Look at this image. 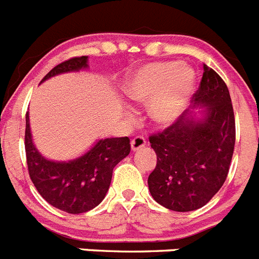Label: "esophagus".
Masks as SVG:
<instances>
[{
    "mask_svg": "<svg viewBox=\"0 0 259 259\" xmlns=\"http://www.w3.org/2000/svg\"><path fill=\"white\" fill-rule=\"evenodd\" d=\"M145 145H146V140L143 136H136L131 140L132 150H139L141 149V148H144Z\"/></svg>",
    "mask_w": 259,
    "mask_h": 259,
    "instance_id": "1",
    "label": "esophagus"
}]
</instances>
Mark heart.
<instances>
[{
  "label": "heart",
  "mask_w": 259,
  "mask_h": 259,
  "mask_svg": "<svg viewBox=\"0 0 259 259\" xmlns=\"http://www.w3.org/2000/svg\"><path fill=\"white\" fill-rule=\"evenodd\" d=\"M196 76L191 67L179 62H158L141 68L128 95L135 101L150 104V113L159 123H171L184 113L194 89Z\"/></svg>",
  "instance_id": "heart-1"
}]
</instances>
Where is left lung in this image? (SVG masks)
<instances>
[{
    "mask_svg": "<svg viewBox=\"0 0 259 259\" xmlns=\"http://www.w3.org/2000/svg\"><path fill=\"white\" fill-rule=\"evenodd\" d=\"M207 106L198 120L182 114L163 131L149 136L157 164L148 178L150 194L174 211L205 206L227 179L236 125L230 92L221 76L203 65L202 79L193 95Z\"/></svg>",
    "mask_w": 259,
    "mask_h": 259,
    "instance_id": "obj_1",
    "label": "left lung"
}]
</instances>
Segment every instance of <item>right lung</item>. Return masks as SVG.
Returning <instances> with one entry per match:
<instances>
[{
    "label": "right lung",
    "instance_id": "obj_1",
    "mask_svg": "<svg viewBox=\"0 0 259 259\" xmlns=\"http://www.w3.org/2000/svg\"><path fill=\"white\" fill-rule=\"evenodd\" d=\"M88 57H74L45 75L41 81L54 75L87 67ZM27 166L32 183L41 197L57 209L68 214H80L96 207L106 196L114 167L131 150L130 139L113 137L100 140L83 157L70 162H52L41 157L33 146L29 131L28 113L26 114Z\"/></svg>",
    "mask_w": 259,
    "mask_h": 259
}]
</instances>
